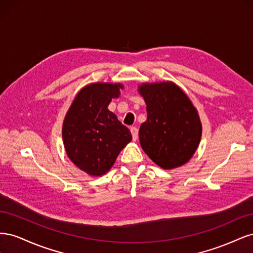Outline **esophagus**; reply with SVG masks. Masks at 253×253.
Here are the masks:
<instances>
[{
  "label": "esophagus",
  "mask_w": 253,
  "mask_h": 253,
  "mask_svg": "<svg viewBox=\"0 0 253 253\" xmlns=\"http://www.w3.org/2000/svg\"><path fill=\"white\" fill-rule=\"evenodd\" d=\"M131 133H132L133 140H137V138H138V128H137L136 126H132L131 127Z\"/></svg>",
  "instance_id": "34e87169"
}]
</instances>
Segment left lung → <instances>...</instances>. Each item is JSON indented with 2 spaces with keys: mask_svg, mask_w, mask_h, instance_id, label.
<instances>
[{
  "mask_svg": "<svg viewBox=\"0 0 253 253\" xmlns=\"http://www.w3.org/2000/svg\"><path fill=\"white\" fill-rule=\"evenodd\" d=\"M148 119L139 128L141 148L163 169H173L193 156L202 137L197 111L172 82L142 84Z\"/></svg>",
  "mask_w": 253,
  "mask_h": 253,
  "instance_id": "8db88e82",
  "label": "left lung"
}]
</instances>
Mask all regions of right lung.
Masks as SVG:
<instances>
[{
	"label": "right lung",
	"mask_w": 253,
	"mask_h": 253,
	"mask_svg": "<svg viewBox=\"0 0 253 253\" xmlns=\"http://www.w3.org/2000/svg\"><path fill=\"white\" fill-rule=\"evenodd\" d=\"M121 84L93 83L83 87L68 110L62 128L65 151L79 169L93 176L108 172L132 140L129 129L108 106Z\"/></svg>",
	"instance_id": "add662e5"
}]
</instances>
